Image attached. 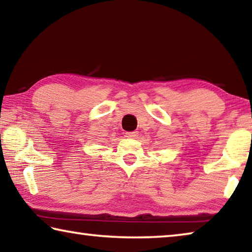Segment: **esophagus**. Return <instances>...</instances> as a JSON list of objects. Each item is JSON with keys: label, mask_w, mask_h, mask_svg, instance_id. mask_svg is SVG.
I'll use <instances>...</instances> for the list:
<instances>
[{"label": "esophagus", "mask_w": 252, "mask_h": 252, "mask_svg": "<svg viewBox=\"0 0 252 252\" xmlns=\"http://www.w3.org/2000/svg\"><path fill=\"white\" fill-rule=\"evenodd\" d=\"M126 138H130V139H134L138 136V132L136 131H131V132H126Z\"/></svg>", "instance_id": "esophagus-1"}]
</instances>
